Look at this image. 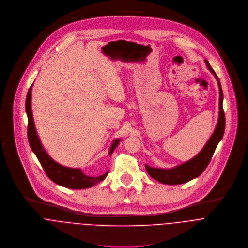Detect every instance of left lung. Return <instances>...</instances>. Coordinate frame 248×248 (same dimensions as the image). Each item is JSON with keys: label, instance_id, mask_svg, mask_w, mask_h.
Returning <instances> with one entry per match:
<instances>
[{"label": "left lung", "instance_id": "1", "mask_svg": "<svg viewBox=\"0 0 248 248\" xmlns=\"http://www.w3.org/2000/svg\"><path fill=\"white\" fill-rule=\"evenodd\" d=\"M205 63L208 66V68L210 69V71L215 75V77L218 81L219 90H220V102H219L220 112H219V120H218L217 127H216L213 135L207 141L206 145L203 147V150L194 158L190 159L189 161H187L180 166H177L173 169H168V170L153 168V167H150L145 164V169H146L148 175L162 184L179 185V184L186 183L196 177H199L208 166L219 141L223 138L224 131H225L226 119H225V113H224V109H223L222 87H221V83H220L218 76L216 75L215 71L212 69V67L210 66V64L208 63V62L206 60H205Z\"/></svg>", "mask_w": 248, "mask_h": 248}]
</instances>
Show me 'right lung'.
<instances>
[{
	"mask_svg": "<svg viewBox=\"0 0 248 248\" xmlns=\"http://www.w3.org/2000/svg\"><path fill=\"white\" fill-rule=\"evenodd\" d=\"M31 90L32 86L29 88L27 96H26V103H25V109L28 117V127H27V137L28 141L30 144V147L32 152L37 156L39 162L41 163L44 171L46 172V176L51 179L56 184L62 186L64 187L73 188V189H81V188H87L91 187L93 185L97 184L98 182L103 181L108 174L107 172L106 174L98 176V177H89L82 173L80 169H74V168H67L64 167L56 161H54L51 157L47 155V154L45 152L43 148L39 138L37 136L32 111H31ZM120 140H115L112 143V146L109 151V155L113 153L115 147L119 143Z\"/></svg>",
	"mask_w": 248,
	"mask_h": 248,
	"instance_id": "add662e5",
	"label": "right lung"
}]
</instances>
